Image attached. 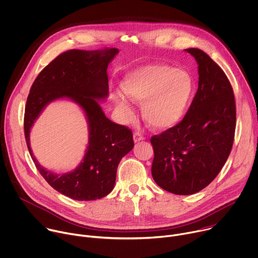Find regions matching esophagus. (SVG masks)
<instances>
[{
    "instance_id": "esophagus-1",
    "label": "esophagus",
    "mask_w": 258,
    "mask_h": 258,
    "mask_svg": "<svg viewBox=\"0 0 258 258\" xmlns=\"http://www.w3.org/2000/svg\"><path fill=\"white\" fill-rule=\"evenodd\" d=\"M143 139H144V136H143L141 133L135 132V133L133 134V140H134L135 143L138 142V141H141V140H143Z\"/></svg>"
}]
</instances>
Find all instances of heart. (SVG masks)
<instances>
[{"mask_svg":"<svg viewBox=\"0 0 258 258\" xmlns=\"http://www.w3.org/2000/svg\"><path fill=\"white\" fill-rule=\"evenodd\" d=\"M193 87V80L187 72L168 65L138 67L128 72L122 82L125 94L135 104L141 105L143 119L154 129H168L181 121ZM125 96L116 91L113 100L124 116L131 117V104Z\"/></svg>","mask_w":258,"mask_h":258,"instance_id":"b5f03b06","label":"heart"}]
</instances>
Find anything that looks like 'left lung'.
Here are the masks:
<instances>
[{
    "mask_svg": "<svg viewBox=\"0 0 258 258\" xmlns=\"http://www.w3.org/2000/svg\"><path fill=\"white\" fill-rule=\"evenodd\" d=\"M198 64V88L183 120L151 137V174L166 191L194 194L220 173L232 150L236 105L232 85L221 67L199 48H187Z\"/></svg>",
    "mask_w": 258,
    "mask_h": 258,
    "instance_id": "obj_1",
    "label": "left lung"
}]
</instances>
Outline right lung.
Here are the masks:
<instances>
[{"mask_svg":"<svg viewBox=\"0 0 258 258\" xmlns=\"http://www.w3.org/2000/svg\"><path fill=\"white\" fill-rule=\"evenodd\" d=\"M118 53L114 47L67 50L41 70L27 97L24 133L32 161L51 187L75 200H96L108 195L114 188L120 161L134 146L131 130L109 120L98 102L108 97L107 69ZM60 98L73 100L84 110L90 131L84 160L76 169L64 174L41 167L29 139L31 127L43 109Z\"/></svg>","mask_w":258,"mask_h":258,"instance_id":"1","label":"right lung"}]
</instances>
